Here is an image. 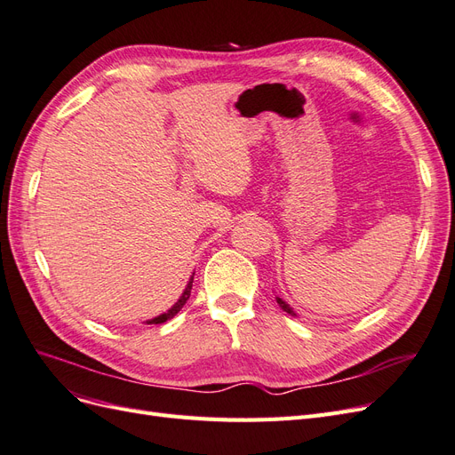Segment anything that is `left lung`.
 Here are the masks:
<instances>
[{
    "label": "left lung",
    "instance_id": "left-lung-1",
    "mask_svg": "<svg viewBox=\"0 0 455 455\" xmlns=\"http://www.w3.org/2000/svg\"><path fill=\"white\" fill-rule=\"evenodd\" d=\"M277 304H279V306H281V309H283V311H286V313H291V315H296V313H294V311H292V309H291V307H288V306H286V304H284V301H283V299H281V298H277Z\"/></svg>",
    "mask_w": 455,
    "mask_h": 455
}]
</instances>
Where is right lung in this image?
Listing matches in <instances>:
<instances>
[{
	"mask_svg": "<svg viewBox=\"0 0 455 455\" xmlns=\"http://www.w3.org/2000/svg\"><path fill=\"white\" fill-rule=\"evenodd\" d=\"M191 284H194V279L189 281V284L186 286V291H184V294L180 296V299L176 301V304L167 311V313H163V315H159V316H156L154 321H149V323H154V324H161V323H164V321H169V319H172V316L180 311L184 306H186V301L189 299V296H191Z\"/></svg>",
	"mask_w": 455,
	"mask_h": 455,
	"instance_id": "obj_1",
	"label": "right lung"
}]
</instances>
